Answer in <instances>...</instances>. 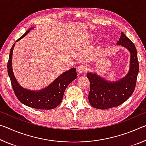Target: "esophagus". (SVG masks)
Returning <instances> with one entry per match:
<instances>
[{
    "label": "esophagus",
    "instance_id": "34e87169",
    "mask_svg": "<svg viewBox=\"0 0 146 146\" xmlns=\"http://www.w3.org/2000/svg\"><path fill=\"white\" fill-rule=\"evenodd\" d=\"M87 66H86L84 64H82V65H80L77 68V71L79 73H84L86 71H87Z\"/></svg>",
    "mask_w": 146,
    "mask_h": 146
}]
</instances>
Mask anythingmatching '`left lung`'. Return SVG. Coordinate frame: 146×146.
Masks as SVG:
<instances>
[{
	"label": "left lung",
	"mask_w": 146,
	"mask_h": 146,
	"mask_svg": "<svg viewBox=\"0 0 146 146\" xmlns=\"http://www.w3.org/2000/svg\"><path fill=\"white\" fill-rule=\"evenodd\" d=\"M117 45L126 47L131 52L130 70L125 77L110 82L96 74L88 73L90 82L88 99L90 105L99 109L117 107L128 99L135 91L139 70L137 51L134 43L121 32Z\"/></svg>",
	"instance_id": "left-lung-1"
}]
</instances>
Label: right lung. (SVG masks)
<instances>
[{"mask_svg": "<svg viewBox=\"0 0 146 146\" xmlns=\"http://www.w3.org/2000/svg\"><path fill=\"white\" fill-rule=\"evenodd\" d=\"M32 29L33 28H31L28 30L26 33L18 39L17 41H19L21 39L26 36ZM14 45L15 43L11 48L7 68H8V75L10 78L11 84L15 96L21 103L29 107L41 110H50L56 108L61 103L67 86L69 83L77 78L76 69L72 68L69 71H66L59 76L48 87L45 88L40 91L34 92L26 90L21 86L16 80L11 68L12 53Z\"/></svg>", "mask_w": 146, "mask_h": 146, "instance_id": "add662e5", "label": "right lung"}]
</instances>
